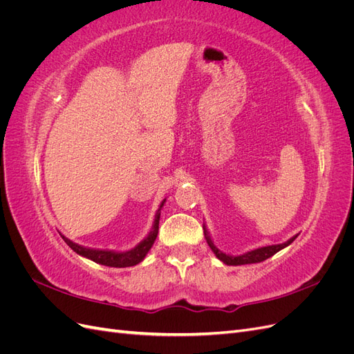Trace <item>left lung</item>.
<instances>
[{"instance_id": "left-lung-1", "label": "left lung", "mask_w": 354, "mask_h": 354, "mask_svg": "<svg viewBox=\"0 0 354 354\" xmlns=\"http://www.w3.org/2000/svg\"><path fill=\"white\" fill-rule=\"evenodd\" d=\"M202 229H203V234H205L207 243L209 245V248L212 250V252L216 254V257H217V259H218L220 261H223L224 264H227V266H243V264L261 263V261H264V260H267V259H270V257L274 255L276 252H279L281 250L286 248L288 245H291V243L295 241V238L298 236V234H295V236H292L291 239H288V241L283 242V243L267 245V246H261V248H255V250H251V251H246V252L239 254V255H232V254L223 252V251H220V250L217 248L216 243H214V241H212V238H211V234H209L208 229H207V224H205V223H203Z\"/></svg>"}]
</instances>
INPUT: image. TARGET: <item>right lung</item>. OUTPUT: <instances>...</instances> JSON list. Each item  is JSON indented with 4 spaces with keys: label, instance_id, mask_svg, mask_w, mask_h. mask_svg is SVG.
<instances>
[{
    "label": "right lung",
    "instance_id": "obj_1",
    "mask_svg": "<svg viewBox=\"0 0 354 354\" xmlns=\"http://www.w3.org/2000/svg\"><path fill=\"white\" fill-rule=\"evenodd\" d=\"M165 201H167V198L162 202H160V205H159V208L155 214L152 229H151V232L147 233V236L140 243H137L134 248L128 250V251L88 248V246H82V245L72 242L66 236H63V234H62V238L78 255L85 257V259H88L94 263H99L102 266H108V267H131V266H136V264H138V263L145 260V257L147 255L149 251H151V248L155 243V239L158 236V230H159L160 209H162Z\"/></svg>",
    "mask_w": 354,
    "mask_h": 354
}]
</instances>
